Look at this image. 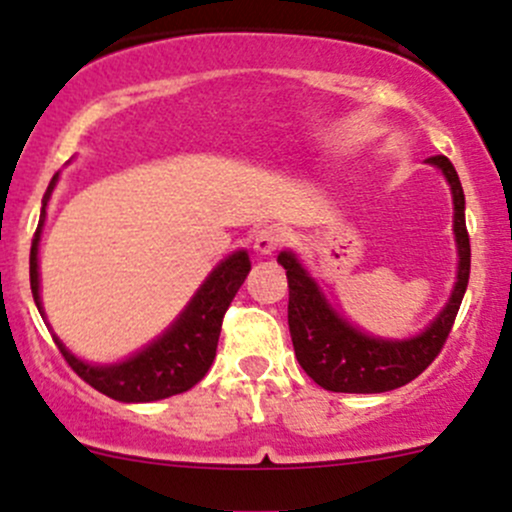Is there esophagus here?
<instances>
[{
  "label": "esophagus",
  "mask_w": 512,
  "mask_h": 512,
  "mask_svg": "<svg viewBox=\"0 0 512 512\" xmlns=\"http://www.w3.org/2000/svg\"><path fill=\"white\" fill-rule=\"evenodd\" d=\"M287 242V230L280 225H265L262 230L255 232V250L260 255H272L277 247H282Z\"/></svg>",
  "instance_id": "1"
}]
</instances>
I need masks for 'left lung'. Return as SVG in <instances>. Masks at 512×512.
Instances as JSON below:
<instances>
[{
    "label": "left lung",
    "instance_id": "1",
    "mask_svg": "<svg viewBox=\"0 0 512 512\" xmlns=\"http://www.w3.org/2000/svg\"><path fill=\"white\" fill-rule=\"evenodd\" d=\"M428 163L443 170L453 193V232L458 242V282L446 309L436 322L406 342H384L361 334L339 319L322 297L312 277L292 252H280L277 262L287 270L289 304L287 322L299 366L322 389L342 394H381L414 381L441 354L471 277V240L466 230V198L456 168L446 156H431Z\"/></svg>",
    "mask_w": 512,
    "mask_h": 512
}]
</instances>
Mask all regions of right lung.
I'll return each instance as SVG.
<instances>
[{"mask_svg": "<svg viewBox=\"0 0 512 512\" xmlns=\"http://www.w3.org/2000/svg\"><path fill=\"white\" fill-rule=\"evenodd\" d=\"M56 183V175L51 180L49 190L44 195V208L49 200L51 188ZM41 223H44V210H41L39 227L32 240V255H29V280H32L34 302L41 312L39 302V265H36V245H39ZM250 272V257L245 250L235 252L220 262L213 270V275L205 280V285L198 289L193 302L188 304L178 322L156 339L151 347L131 356L128 361L113 366H91L76 359L59 339L54 337L56 347L66 364L81 376L89 386H94L101 394L111 396L116 401L126 404H138V401H158L168 396L183 394L193 389L213 364L215 352H218L220 329H223V317L230 307L232 297L245 282Z\"/></svg>", "mask_w": 512, "mask_h": 512, "instance_id": "obj_1", "label": "right lung"}]
</instances>
